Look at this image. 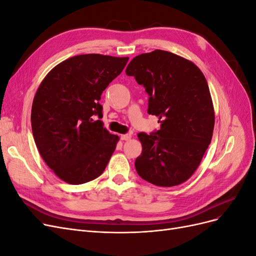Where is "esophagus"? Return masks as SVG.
Listing matches in <instances>:
<instances>
[{
	"label": "esophagus",
	"mask_w": 256,
	"mask_h": 256,
	"mask_svg": "<svg viewBox=\"0 0 256 256\" xmlns=\"http://www.w3.org/2000/svg\"><path fill=\"white\" fill-rule=\"evenodd\" d=\"M129 138H131V134H120V140H122V141H128Z\"/></svg>",
	"instance_id": "esophagus-1"
}]
</instances>
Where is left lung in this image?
<instances>
[{"label":"left lung","instance_id":"8db88e82","mask_svg":"<svg viewBox=\"0 0 256 256\" xmlns=\"http://www.w3.org/2000/svg\"><path fill=\"white\" fill-rule=\"evenodd\" d=\"M126 74L145 88L147 112L161 124L157 132L138 134L142 144L138 174L159 187L184 182L196 171L214 132V110L205 76L191 60L164 50L136 56Z\"/></svg>","mask_w":256,"mask_h":256}]
</instances>
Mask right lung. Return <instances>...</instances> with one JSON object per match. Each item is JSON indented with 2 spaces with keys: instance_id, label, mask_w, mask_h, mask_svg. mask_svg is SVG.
<instances>
[{
  "instance_id": "right-lung-1",
  "label": "right lung",
  "mask_w": 256,
  "mask_h": 256,
  "mask_svg": "<svg viewBox=\"0 0 256 256\" xmlns=\"http://www.w3.org/2000/svg\"><path fill=\"white\" fill-rule=\"evenodd\" d=\"M129 58L90 53L53 67L38 86L30 122L40 156L58 178L72 184L102 174L120 138L104 122L102 92L126 66Z\"/></svg>"
}]
</instances>
